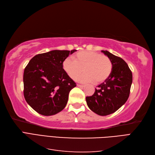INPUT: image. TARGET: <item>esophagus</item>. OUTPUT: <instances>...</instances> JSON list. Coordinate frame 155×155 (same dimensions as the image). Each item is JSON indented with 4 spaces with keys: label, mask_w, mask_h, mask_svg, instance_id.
I'll return each instance as SVG.
<instances>
[{
    "label": "esophagus",
    "mask_w": 155,
    "mask_h": 155,
    "mask_svg": "<svg viewBox=\"0 0 155 155\" xmlns=\"http://www.w3.org/2000/svg\"><path fill=\"white\" fill-rule=\"evenodd\" d=\"M77 86L79 87H84L83 85H79V84H78Z\"/></svg>",
    "instance_id": "34e87169"
}]
</instances>
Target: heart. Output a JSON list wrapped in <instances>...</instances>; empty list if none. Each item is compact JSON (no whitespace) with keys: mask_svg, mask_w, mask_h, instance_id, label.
Returning <instances> with one entry per match:
<instances>
[{"mask_svg":"<svg viewBox=\"0 0 155 155\" xmlns=\"http://www.w3.org/2000/svg\"><path fill=\"white\" fill-rule=\"evenodd\" d=\"M70 58L65 59L62 63V68L68 76L74 80L78 78L82 82L100 83L104 82L110 76L112 63L105 55L92 51H81L75 54Z\"/></svg>","mask_w":155,"mask_h":155,"instance_id":"1","label":"heart"}]
</instances>
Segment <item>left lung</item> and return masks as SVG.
<instances>
[{"label": "left lung", "instance_id": "left-lung-1", "mask_svg": "<svg viewBox=\"0 0 155 155\" xmlns=\"http://www.w3.org/2000/svg\"><path fill=\"white\" fill-rule=\"evenodd\" d=\"M112 63L110 77L96 88L94 94L86 97L88 107L100 116L114 113L125 104L130 94L133 74L125 61L107 50H101Z\"/></svg>", "mask_w": 155, "mask_h": 155}]
</instances>
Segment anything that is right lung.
<instances>
[{"label":"right lung","mask_w":155,"mask_h":155,"mask_svg":"<svg viewBox=\"0 0 155 155\" xmlns=\"http://www.w3.org/2000/svg\"><path fill=\"white\" fill-rule=\"evenodd\" d=\"M76 50H51L35 55L26 67L24 96L33 109L43 116H51L66 106L70 91L76 84L62 68L69 54Z\"/></svg>","instance_id":"obj_1"}]
</instances>
